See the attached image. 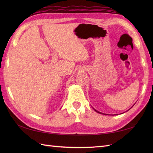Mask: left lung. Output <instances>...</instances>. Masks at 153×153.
Returning a JSON list of instances; mask_svg holds the SVG:
<instances>
[{
	"label": "left lung",
	"instance_id": "8db88e82",
	"mask_svg": "<svg viewBox=\"0 0 153 153\" xmlns=\"http://www.w3.org/2000/svg\"><path fill=\"white\" fill-rule=\"evenodd\" d=\"M94 110H95V111H96L97 112H98V113H100V114H102V113H101V112H99V111H97V110H96L95 109H94Z\"/></svg>",
	"mask_w": 153,
	"mask_h": 153
}]
</instances>
